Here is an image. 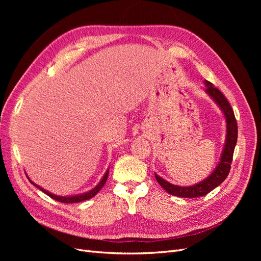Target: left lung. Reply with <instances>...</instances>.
<instances>
[{
  "mask_svg": "<svg viewBox=\"0 0 261 261\" xmlns=\"http://www.w3.org/2000/svg\"><path fill=\"white\" fill-rule=\"evenodd\" d=\"M203 84L206 86V93L219 107L225 118L226 133L222 152L220 155V161L206 178L191 186L174 185L154 173L156 181L165 192L177 197H183V198H196V197L204 196L210 193L212 189L218 187L221 183H223V180L230 173L234 149L236 141H238V123H236L234 112L230 103H228V101L223 96L222 92L217 89L211 83L204 81Z\"/></svg>",
  "mask_w": 261,
  "mask_h": 261,
  "instance_id": "8db88e82",
  "label": "left lung"
}]
</instances>
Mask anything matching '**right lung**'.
I'll return each instance as SVG.
<instances>
[{
  "label": "right lung",
  "instance_id": "right-lung-1",
  "mask_svg": "<svg viewBox=\"0 0 261 261\" xmlns=\"http://www.w3.org/2000/svg\"><path fill=\"white\" fill-rule=\"evenodd\" d=\"M26 175H27V173H26ZM108 175H109V169L106 171L105 175L102 176V178L100 179L99 183L96 186H94L92 189H90V191L85 192L83 194H76V195H69V196H60V195H55L53 193H50V192L46 191V189H44L41 186H39L38 184H36L35 181L31 180L28 175H27V177H28V179H29L31 184L35 185L37 188L40 189V191H42L44 194H46L49 197H51V198H53L54 200H58V201L64 202V203H72V202H81V201H84V200H87V199H90V198H92L93 196H96L100 192V189L105 186L106 181L108 179Z\"/></svg>",
  "mask_w": 261,
  "mask_h": 261
}]
</instances>
